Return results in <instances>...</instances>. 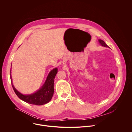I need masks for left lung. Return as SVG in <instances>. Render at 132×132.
<instances>
[{"instance_id":"obj_1","label":"left lung","mask_w":132,"mask_h":132,"mask_svg":"<svg viewBox=\"0 0 132 132\" xmlns=\"http://www.w3.org/2000/svg\"><path fill=\"white\" fill-rule=\"evenodd\" d=\"M99 42L100 44L102 46H104V47H109L105 44V43L103 40L100 39V40H99Z\"/></svg>"}]
</instances>
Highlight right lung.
I'll return each instance as SVG.
<instances>
[{
  "instance_id": "add662e5",
  "label": "right lung",
  "mask_w": 132,
  "mask_h": 132,
  "mask_svg": "<svg viewBox=\"0 0 132 132\" xmlns=\"http://www.w3.org/2000/svg\"><path fill=\"white\" fill-rule=\"evenodd\" d=\"M57 72V68L52 70L48 73L46 80L43 86L36 92L33 94H31V95H22L14 88L12 83L10 70L11 85L16 96L21 100L29 104L36 105H42L49 102L52 99L54 93V81Z\"/></svg>"
}]
</instances>
